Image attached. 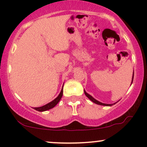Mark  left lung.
<instances>
[{
	"mask_svg": "<svg viewBox=\"0 0 147 147\" xmlns=\"http://www.w3.org/2000/svg\"><path fill=\"white\" fill-rule=\"evenodd\" d=\"M133 76H134V71H133V78H132V82H133ZM84 93H85L86 96V97H87L89 99H90V100L92 101V102L95 103V104H99V105H102V106H111L113 105V104H104V103H102V102H99V101L96 100V99H94L93 97H92V96L89 95V94H88L87 92H86L85 90H84ZM116 103H117V102H116ZM116 103H114V104H115Z\"/></svg>",
	"mask_w": 147,
	"mask_h": 147,
	"instance_id": "1",
	"label": "left lung"
}]
</instances>
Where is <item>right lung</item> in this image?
<instances>
[{"label": "right lung", "mask_w": 147, "mask_h": 147, "mask_svg": "<svg viewBox=\"0 0 147 147\" xmlns=\"http://www.w3.org/2000/svg\"><path fill=\"white\" fill-rule=\"evenodd\" d=\"M62 96H63V88L61 89V92L59 93V96L57 97L56 99H55L53 101H52L51 102L48 103V104H45V105H44V106H41V107L34 108V109L36 111H40V112H42V111H48V110H49V109H52V108L55 107V106H56L57 104H58L59 102L60 101V99H61Z\"/></svg>", "instance_id": "add662e5"}]
</instances>
